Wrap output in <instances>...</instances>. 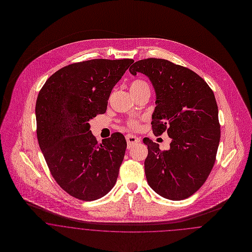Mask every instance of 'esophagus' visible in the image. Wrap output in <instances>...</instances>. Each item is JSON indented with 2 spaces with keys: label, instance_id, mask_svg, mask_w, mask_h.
Segmentation results:
<instances>
[{
  "label": "esophagus",
  "instance_id": "1",
  "mask_svg": "<svg viewBox=\"0 0 252 252\" xmlns=\"http://www.w3.org/2000/svg\"><path fill=\"white\" fill-rule=\"evenodd\" d=\"M126 142H127V148H128V149L132 148L134 145L138 144L140 142L139 138L136 137V136H134V135H126Z\"/></svg>",
  "mask_w": 252,
  "mask_h": 252
}]
</instances>
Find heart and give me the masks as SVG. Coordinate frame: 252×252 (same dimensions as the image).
<instances>
[{"instance_id": "heart-1", "label": "heart", "mask_w": 252, "mask_h": 252, "mask_svg": "<svg viewBox=\"0 0 252 252\" xmlns=\"http://www.w3.org/2000/svg\"><path fill=\"white\" fill-rule=\"evenodd\" d=\"M144 91H150V87L147 82L144 80H135L130 85V92L132 94H137ZM128 126L131 129H136L138 127V123L137 122H129Z\"/></svg>"}]
</instances>
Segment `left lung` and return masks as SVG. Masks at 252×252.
I'll use <instances>...</instances> for the list:
<instances>
[{
  "label": "left lung",
  "mask_w": 252,
  "mask_h": 252,
  "mask_svg": "<svg viewBox=\"0 0 252 252\" xmlns=\"http://www.w3.org/2000/svg\"><path fill=\"white\" fill-rule=\"evenodd\" d=\"M129 71L151 80L157 94L153 132L158 136L167 131L172 139L167 151L143 140L148 146V184L169 200L189 198L206 182L216 161L220 125L214 92L194 71L164 59L140 60Z\"/></svg>",
  "instance_id": "left-lung-1"
}]
</instances>
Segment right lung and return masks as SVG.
<instances>
[{"label": "right lung", "instance_id": "obj_1", "mask_svg": "<svg viewBox=\"0 0 252 252\" xmlns=\"http://www.w3.org/2000/svg\"><path fill=\"white\" fill-rule=\"evenodd\" d=\"M134 61L94 59L63 66L37 95L36 136L57 184L69 195L93 201L116 184L126 141L120 132L97 143L89 121L104 114L114 86Z\"/></svg>", "mask_w": 252, "mask_h": 252}]
</instances>
